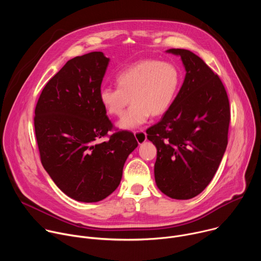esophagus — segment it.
<instances>
[{
  "label": "esophagus",
  "mask_w": 261,
  "mask_h": 261,
  "mask_svg": "<svg viewBox=\"0 0 261 261\" xmlns=\"http://www.w3.org/2000/svg\"><path fill=\"white\" fill-rule=\"evenodd\" d=\"M134 136L137 140V142L140 144L142 142H144L146 140V133L143 131V130H140V131H136L134 132Z\"/></svg>",
  "instance_id": "34e87169"
}]
</instances>
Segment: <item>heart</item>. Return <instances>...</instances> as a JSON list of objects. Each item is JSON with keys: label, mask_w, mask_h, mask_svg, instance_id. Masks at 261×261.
<instances>
[{"label": "heart", "mask_w": 261, "mask_h": 261, "mask_svg": "<svg viewBox=\"0 0 261 261\" xmlns=\"http://www.w3.org/2000/svg\"><path fill=\"white\" fill-rule=\"evenodd\" d=\"M180 79L175 65L146 59L119 72L118 87H103L99 99L107 114L121 117L131 98L130 108L117 126L132 130L144 124L151 115L159 117L166 113L176 97Z\"/></svg>", "instance_id": "heart-1"}]
</instances>
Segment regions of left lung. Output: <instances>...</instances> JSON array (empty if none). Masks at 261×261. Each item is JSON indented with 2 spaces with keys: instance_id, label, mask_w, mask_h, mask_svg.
<instances>
[{
  "instance_id": "left-lung-1",
  "label": "left lung",
  "mask_w": 261,
  "mask_h": 261,
  "mask_svg": "<svg viewBox=\"0 0 261 261\" xmlns=\"http://www.w3.org/2000/svg\"><path fill=\"white\" fill-rule=\"evenodd\" d=\"M186 70L182 86L161 121L146 130L157 147L155 180L173 199H190L213 179L227 146L230 108L217 74L195 54L171 48Z\"/></svg>"
}]
</instances>
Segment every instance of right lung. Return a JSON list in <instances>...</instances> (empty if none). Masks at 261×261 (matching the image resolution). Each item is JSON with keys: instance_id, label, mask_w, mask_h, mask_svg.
<instances>
[{"instance_id": "obj_1", "label": "right lung", "mask_w": 261, "mask_h": 261, "mask_svg": "<svg viewBox=\"0 0 261 261\" xmlns=\"http://www.w3.org/2000/svg\"><path fill=\"white\" fill-rule=\"evenodd\" d=\"M108 62L101 51L69 60L35 108L41 163L62 192L82 202L100 201L119 187L124 164L138 145L129 131L97 142L113 129L99 99Z\"/></svg>"}]
</instances>
